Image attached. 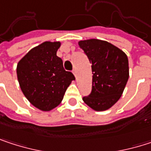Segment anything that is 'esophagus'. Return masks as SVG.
Returning a JSON list of instances; mask_svg holds the SVG:
<instances>
[{
  "label": "esophagus",
  "mask_w": 151,
  "mask_h": 151,
  "mask_svg": "<svg viewBox=\"0 0 151 151\" xmlns=\"http://www.w3.org/2000/svg\"><path fill=\"white\" fill-rule=\"evenodd\" d=\"M73 75L75 76V78H76V77H77V73H76V70H75V69H74V70L73 71Z\"/></svg>",
  "instance_id": "obj_1"
}]
</instances>
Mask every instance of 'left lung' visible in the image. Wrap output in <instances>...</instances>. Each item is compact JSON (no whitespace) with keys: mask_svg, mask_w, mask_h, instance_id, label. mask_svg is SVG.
I'll list each match as a JSON object with an SVG mask.
<instances>
[{"mask_svg":"<svg viewBox=\"0 0 151 151\" xmlns=\"http://www.w3.org/2000/svg\"><path fill=\"white\" fill-rule=\"evenodd\" d=\"M92 64L93 88L84 102L94 111H105L114 105L129 77L126 53L115 45L100 39L78 42Z\"/></svg>","mask_w":151,"mask_h":151,"instance_id":"1","label":"left lung"}]
</instances>
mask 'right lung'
I'll use <instances>...</instances> for the list:
<instances>
[{
  "label": "right lung",
  "mask_w": 151,
  "mask_h": 151,
  "mask_svg": "<svg viewBox=\"0 0 151 151\" xmlns=\"http://www.w3.org/2000/svg\"><path fill=\"white\" fill-rule=\"evenodd\" d=\"M60 42L46 41L32 48L16 66L17 79L30 104L48 112L59 105L67 87L75 79L65 71L63 61L57 56Z\"/></svg>",
  "instance_id": "right-lung-1"
}]
</instances>
